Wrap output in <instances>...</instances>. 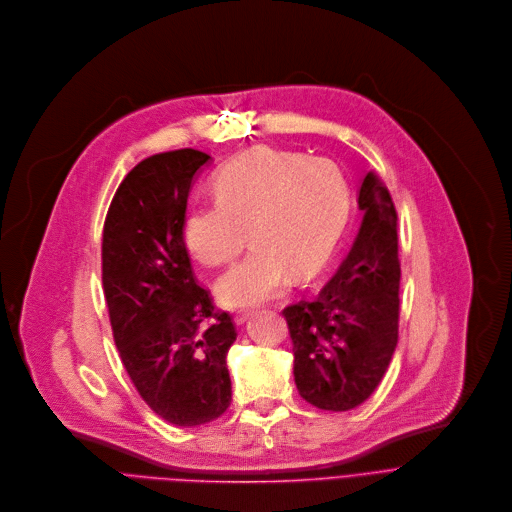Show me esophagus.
I'll return each mask as SVG.
<instances>
[{"instance_id":"1","label":"esophagus","mask_w":512,"mask_h":512,"mask_svg":"<svg viewBox=\"0 0 512 512\" xmlns=\"http://www.w3.org/2000/svg\"><path fill=\"white\" fill-rule=\"evenodd\" d=\"M250 317H252V311H242V313H238V315L234 317V323L240 327V325H244Z\"/></svg>"}]
</instances>
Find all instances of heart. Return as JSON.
Segmentation results:
<instances>
[{
	"label": "heart",
	"instance_id": "heart-1",
	"mask_svg": "<svg viewBox=\"0 0 512 512\" xmlns=\"http://www.w3.org/2000/svg\"><path fill=\"white\" fill-rule=\"evenodd\" d=\"M214 203L193 208L183 222L187 252L208 268L252 252L222 274L216 296L226 306H252L278 296L290 276H319L341 238L349 187L335 163L254 147L212 179Z\"/></svg>",
	"mask_w": 512,
	"mask_h": 512
}]
</instances>
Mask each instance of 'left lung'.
<instances>
[{"instance_id": "1", "label": "left lung", "mask_w": 512, "mask_h": 512, "mask_svg": "<svg viewBox=\"0 0 512 512\" xmlns=\"http://www.w3.org/2000/svg\"><path fill=\"white\" fill-rule=\"evenodd\" d=\"M363 222L351 252L315 300L282 311L294 351V383L319 410L347 412L379 385L397 345V214L371 171L359 187Z\"/></svg>"}]
</instances>
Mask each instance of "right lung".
Segmentation results:
<instances>
[{
  "instance_id": "right-lung-1",
  "label": "right lung",
  "mask_w": 512,
  "mask_h": 512,
  "mask_svg": "<svg viewBox=\"0 0 512 512\" xmlns=\"http://www.w3.org/2000/svg\"><path fill=\"white\" fill-rule=\"evenodd\" d=\"M210 159L195 149L147 157L119 185L102 230V286L123 365L151 410L183 428L214 422L232 401L236 327L195 282L183 242L189 187Z\"/></svg>"
}]
</instances>
